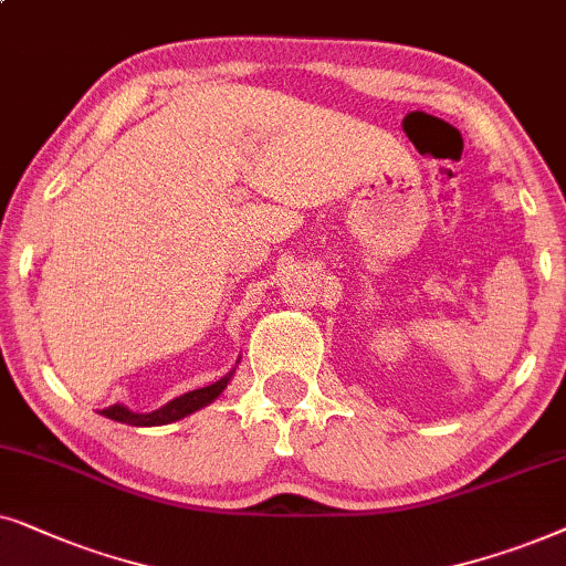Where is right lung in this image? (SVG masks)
<instances>
[{
    "label": "right lung",
    "mask_w": 566,
    "mask_h": 566,
    "mask_svg": "<svg viewBox=\"0 0 566 566\" xmlns=\"http://www.w3.org/2000/svg\"><path fill=\"white\" fill-rule=\"evenodd\" d=\"M228 382H230V375H228V378L212 382V386H207V388L188 390V394H184L180 398H172L170 403H165L163 409L149 411V413L129 411V409H126V406H120V403H113V406H108V409H103L101 413H103V417L113 419V421H120V424H132V427L170 424V421L184 419L186 413H193L196 409H201V406L212 403L214 398L220 396L224 388H228Z\"/></svg>",
    "instance_id": "add662e5"
}]
</instances>
